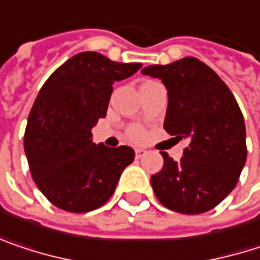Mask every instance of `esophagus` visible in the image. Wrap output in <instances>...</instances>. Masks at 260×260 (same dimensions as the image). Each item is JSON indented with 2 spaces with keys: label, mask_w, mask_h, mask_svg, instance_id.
Returning a JSON list of instances; mask_svg holds the SVG:
<instances>
[{
  "label": "esophagus",
  "mask_w": 260,
  "mask_h": 260,
  "mask_svg": "<svg viewBox=\"0 0 260 260\" xmlns=\"http://www.w3.org/2000/svg\"><path fill=\"white\" fill-rule=\"evenodd\" d=\"M144 154H146V150H144V149H135V156H137L138 159L143 157Z\"/></svg>",
  "instance_id": "1"
}]
</instances>
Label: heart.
Wrapping results in <instances>:
<instances>
[{
	"mask_svg": "<svg viewBox=\"0 0 260 260\" xmlns=\"http://www.w3.org/2000/svg\"><path fill=\"white\" fill-rule=\"evenodd\" d=\"M144 137H146V132H144V129L141 126H131L129 129H128V138H129L131 141L138 143V141H143Z\"/></svg>",
	"mask_w": 260,
	"mask_h": 260,
	"instance_id": "obj_1",
	"label": "heart"
}]
</instances>
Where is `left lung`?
Here are the masks:
<instances>
[{
  "instance_id": "obj_1",
  "label": "left lung",
  "mask_w": 260,
  "mask_h": 260,
  "mask_svg": "<svg viewBox=\"0 0 260 260\" xmlns=\"http://www.w3.org/2000/svg\"><path fill=\"white\" fill-rule=\"evenodd\" d=\"M141 73L160 79L168 90L164 129L189 143L180 160L160 152L164 168L150 178L154 195L181 214L205 213L232 192L246 164L243 113L223 80L197 58Z\"/></svg>"
}]
</instances>
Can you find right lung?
Segmentation results:
<instances>
[{
	"instance_id": "1",
	"label": "right lung",
	"mask_w": 260,
	"mask_h": 260,
	"mask_svg": "<svg viewBox=\"0 0 260 260\" xmlns=\"http://www.w3.org/2000/svg\"><path fill=\"white\" fill-rule=\"evenodd\" d=\"M141 63L113 62L83 52L46 80L25 129V153L37 187L60 210L86 213L111 198L135 152L92 143L90 129L106 117L113 83L137 73Z\"/></svg>"
}]
</instances>
